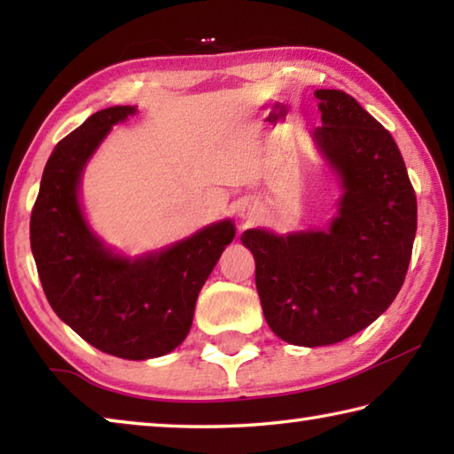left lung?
<instances>
[{"mask_svg":"<svg viewBox=\"0 0 454 454\" xmlns=\"http://www.w3.org/2000/svg\"><path fill=\"white\" fill-rule=\"evenodd\" d=\"M322 156L340 176L338 214L325 230L278 236L252 228L256 288L272 333L296 347H326L360 333L388 309L409 270L417 196L384 129L342 90H317Z\"/></svg>","mask_w":454,"mask_h":454,"instance_id":"1","label":"left lung"}]
</instances>
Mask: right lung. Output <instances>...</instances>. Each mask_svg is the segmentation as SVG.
<instances>
[{
  "instance_id": "add662e5",
  "label": "right lung",
  "mask_w": 454,
  "mask_h": 454,
  "mask_svg": "<svg viewBox=\"0 0 454 454\" xmlns=\"http://www.w3.org/2000/svg\"><path fill=\"white\" fill-rule=\"evenodd\" d=\"M132 114L134 106L99 110L53 148L29 240L53 312L106 355L145 360L168 355L188 336L200 290L236 230L222 220L134 260L106 248L83 218L80 180L112 126Z\"/></svg>"
}]
</instances>
